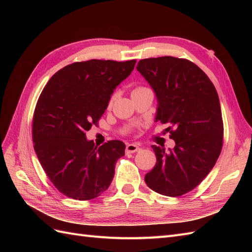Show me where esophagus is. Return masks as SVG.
<instances>
[{"label":"esophagus","instance_id":"esophagus-1","mask_svg":"<svg viewBox=\"0 0 252 252\" xmlns=\"http://www.w3.org/2000/svg\"><path fill=\"white\" fill-rule=\"evenodd\" d=\"M140 147L138 146V145L135 144H128L126 146V152L127 154H134V152L139 151Z\"/></svg>","mask_w":252,"mask_h":252}]
</instances>
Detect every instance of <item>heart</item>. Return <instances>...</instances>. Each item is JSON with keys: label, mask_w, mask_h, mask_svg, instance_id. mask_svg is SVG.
<instances>
[{"label": "heart", "mask_w": 252, "mask_h": 252, "mask_svg": "<svg viewBox=\"0 0 252 252\" xmlns=\"http://www.w3.org/2000/svg\"><path fill=\"white\" fill-rule=\"evenodd\" d=\"M140 89H143V88H142V87H139V88H135V89H134L133 91H135V90H140Z\"/></svg>", "instance_id": "1"}]
</instances>
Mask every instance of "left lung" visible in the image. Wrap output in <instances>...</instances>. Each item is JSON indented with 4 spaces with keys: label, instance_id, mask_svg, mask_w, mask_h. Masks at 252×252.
Here are the masks:
<instances>
[{
    "label": "left lung",
    "instance_id": "1",
    "mask_svg": "<svg viewBox=\"0 0 252 252\" xmlns=\"http://www.w3.org/2000/svg\"><path fill=\"white\" fill-rule=\"evenodd\" d=\"M158 101L156 122L168 124L172 149L152 145L157 163L145 175L154 191L180 196L195 188L215 166L223 145V120L216 87L190 61L141 60L136 66Z\"/></svg>",
    "mask_w": 252,
    "mask_h": 252
}]
</instances>
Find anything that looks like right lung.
<instances>
[{
  "instance_id": "1",
  "label": "right lung",
  "mask_w": 252,
  "mask_h": 252,
  "mask_svg": "<svg viewBox=\"0 0 252 252\" xmlns=\"http://www.w3.org/2000/svg\"><path fill=\"white\" fill-rule=\"evenodd\" d=\"M135 62L73 63L53 74L43 89L33 114L34 150L52 184L66 196L91 200L109 187L125 144L113 140L97 147L85 132L103 116Z\"/></svg>"
}]
</instances>
